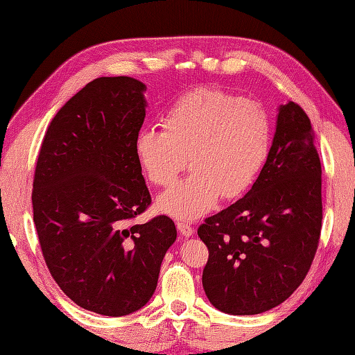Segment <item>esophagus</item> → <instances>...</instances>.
I'll return each mask as SVG.
<instances>
[{
    "label": "esophagus",
    "mask_w": 355,
    "mask_h": 355,
    "mask_svg": "<svg viewBox=\"0 0 355 355\" xmlns=\"http://www.w3.org/2000/svg\"><path fill=\"white\" fill-rule=\"evenodd\" d=\"M177 229L180 232V235L184 236V238H189L193 235V227L189 223H184V221H178L177 223Z\"/></svg>",
    "instance_id": "1"
}]
</instances>
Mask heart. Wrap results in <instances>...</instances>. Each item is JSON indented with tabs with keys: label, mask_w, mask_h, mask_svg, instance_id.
<instances>
[{
	"label": "heart",
	"mask_w": 355,
	"mask_h": 355,
	"mask_svg": "<svg viewBox=\"0 0 355 355\" xmlns=\"http://www.w3.org/2000/svg\"><path fill=\"white\" fill-rule=\"evenodd\" d=\"M162 128L135 135L134 153L148 182L162 187L175 182L189 158L192 175L157 200L158 212L182 221L205 216L223 195L241 197L270 150L267 112L221 89L187 93L164 112Z\"/></svg>",
	"instance_id": "1"
}]
</instances>
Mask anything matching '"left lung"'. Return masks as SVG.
Instances as JSON below:
<instances>
[{
	"mask_svg": "<svg viewBox=\"0 0 355 355\" xmlns=\"http://www.w3.org/2000/svg\"><path fill=\"white\" fill-rule=\"evenodd\" d=\"M322 166L311 122L297 103L277 108L267 162L252 189L206 218L202 288L216 310L268 311L302 284L322 229Z\"/></svg>",
	"mask_w": 355,
	"mask_h": 355,
	"instance_id": "8db88e82",
	"label": "left lung"
}]
</instances>
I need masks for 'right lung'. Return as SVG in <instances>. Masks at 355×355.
Listing matches in <instances>:
<instances>
[{"mask_svg":"<svg viewBox=\"0 0 355 355\" xmlns=\"http://www.w3.org/2000/svg\"><path fill=\"white\" fill-rule=\"evenodd\" d=\"M146 85L97 78L51 120L37 157L32 205L45 263L74 304L120 318L155 291L175 224H131L150 205L134 153Z\"/></svg>","mask_w":355,"mask_h":355,"instance_id":"add662e5","label":"right lung"}]
</instances>
